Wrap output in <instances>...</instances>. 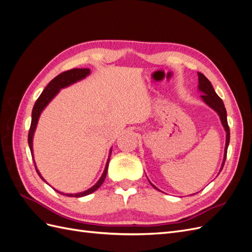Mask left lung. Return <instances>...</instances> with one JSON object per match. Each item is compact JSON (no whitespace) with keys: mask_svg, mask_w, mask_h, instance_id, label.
<instances>
[{"mask_svg":"<svg viewBox=\"0 0 252 252\" xmlns=\"http://www.w3.org/2000/svg\"><path fill=\"white\" fill-rule=\"evenodd\" d=\"M197 75H199V90L203 94L201 95L202 100L205 102V104H207L210 108H212L219 114L220 123H222L225 131H226V144H225L223 163H222V166H220V172L223 169L225 161H226L227 149H228V145H229V141H230V131H229V126H228V122H227V112H226V108H225L222 98H220L216 94V91H215V89H213L210 81L201 72H197ZM149 183H150V181H149ZM150 184L152 185V187L158 190L154 184H152V183H150Z\"/></svg>","mask_w":252,"mask_h":252,"instance_id":"left-lung-1","label":"left lung"}]
</instances>
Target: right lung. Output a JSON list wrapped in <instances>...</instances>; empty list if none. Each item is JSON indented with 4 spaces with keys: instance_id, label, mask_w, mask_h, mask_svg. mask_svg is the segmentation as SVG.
Returning <instances> with one entry per match:
<instances>
[{
    "instance_id": "right-lung-1",
    "label": "right lung",
    "mask_w": 252,
    "mask_h": 252,
    "mask_svg": "<svg viewBox=\"0 0 252 252\" xmlns=\"http://www.w3.org/2000/svg\"><path fill=\"white\" fill-rule=\"evenodd\" d=\"M90 73V69L89 68H74V69H70V70H67V71H64L62 73H60L59 75H57V77L53 79L52 81L49 82L48 85L45 87V89L43 90V93L41 94V95L39 96V98H37L33 108H32V125H30V129H29V132H28V145H29V148H30V151H32V156L33 157V148H32V140H33V134H34V131H35V128H36V125H37V122H39V118L41 116L42 111L45 109V107L50 103V101L52 100L53 97H55L58 94L59 91L62 89V88H65L67 86L71 85V84L75 83V82H79L83 79H85L87 75ZM111 151L112 149H110V152H109V157H108V159H107V163H106V166H105V169H104V172L103 174L101 175L100 180H98L95 184L85 190V191L83 192H80V193H66L67 196H74V197H81V196H85L87 194H90L94 192L95 190L100 187L103 182L106 178V174H107V170H108V164H109V159H110V155H111ZM34 162V161H33ZM34 166H35V170L37 172V174L40 175V178L44 181L46 182L43 177L41 175V173L39 172V170H37L36 168V165L34 163ZM56 190V189H55ZM56 191H58V190H56ZM59 193L61 194H65L63 192H60L58 191Z\"/></svg>"
}]
</instances>
